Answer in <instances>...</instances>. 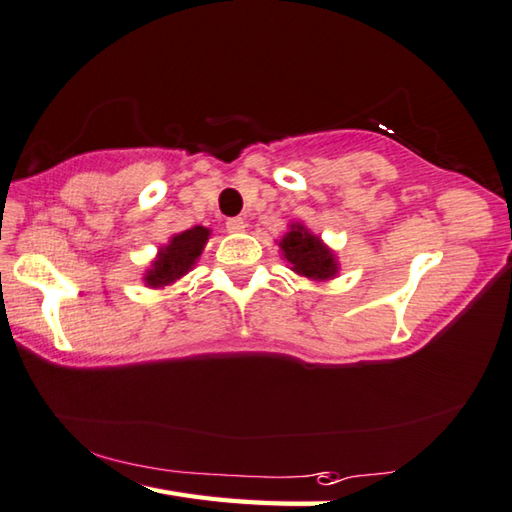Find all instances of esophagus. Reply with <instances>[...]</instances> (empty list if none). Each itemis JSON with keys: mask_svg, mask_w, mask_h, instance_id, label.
I'll use <instances>...</instances> for the list:
<instances>
[{"mask_svg": "<svg viewBox=\"0 0 512 512\" xmlns=\"http://www.w3.org/2000/svg\"><path fill=\"white\" fill-rule=\"evenodd\" d=\"M244 228H246V221L241 219V217H232V219L226 221V230L228 232H241Z\"/></svg>", "mask_w": 512, "mask_h": 512, "instance_id": "1", "label": "esophagus"}]
</instances>
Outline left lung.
Masks as SVG:
<instances>
[{
    "label": "left lung",
    "instance_id": "obj_1",
    "mask_svg": "<svg viewBox=\"0 0 512 512\" xmlns=\"http://www.w3.org/2000/svg\"><path fill=\"white\" fill-rule=\"evenodd\" d=\"M282 257L291 264V271L309 277L315 282H327L338 275L336 255L329 246H324L320 237L302 224H291L286 235L280 239Z\"/></svg>",
    "mask_w": 512,
    "mask_h": 512
}]
</instances>
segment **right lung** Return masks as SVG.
Wrapping results in <instances>:
<instances>
[{"instance_id": "1", "label": "right lung", "mask_w": 512, "mask_h": 512, "mask_svg": "<svg viewBox=\"0 0 512 512\" xmlns=\"http://www.w3.org/2000/svg\"><path fill=\"white\" fill-rule=\"evenodd\" d=\"M210 230L203 226H194L190 230H183L179 235L170 239V244L159 250V255L152 262V268L145 273V284L152 288L167 286L192 271L197 264L199 255L208 244Z\"/></svg>"}]
</instances>
